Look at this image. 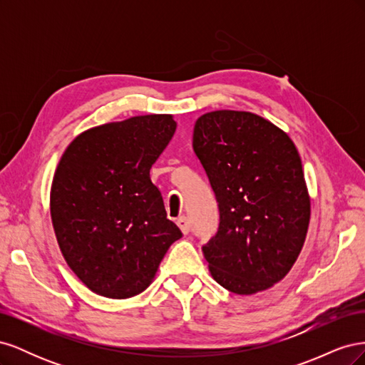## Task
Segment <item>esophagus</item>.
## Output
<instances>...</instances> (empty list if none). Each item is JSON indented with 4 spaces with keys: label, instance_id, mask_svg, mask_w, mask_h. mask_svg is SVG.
I'll use <instances>...</instances> for the list:
<instances>
[{
    "label": "esophagus",
    "instance_id": "34e87169",
    "mask_svg": "<svg viewBox=\"0 0 365 365\" xmlns=\"http://www.w3.org/2000/svg\"><path fill=\"white\" fill-rule=\"evenodd\" d=\"M176 224H178V227L181 228V231H182L184 235H189L190 233V222H189V219H187L185 216L178 217V220H176Z\"/></svg>",
    "mask_w": 365,
    "mask_h": 365
}]
</instances>
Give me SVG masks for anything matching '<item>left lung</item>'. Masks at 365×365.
<instances>
[{"label": "left lung", "instance_id": "left-lung-1", "mask_svg": "<svg viewBox=\"0 0 365 365\" xmlns=\"http://www.w3.org/2000/svg\"><path fill=\"white\" fill-rule=\"evenodd\" d=\"M193 150L219 208L202 247L212 277L240 295L271 288L295 263L311 217L295 145L271 121L225 109L196 120Z\"/></svg>", "mask_w": 365, "mask_h": 365}]
</instances>
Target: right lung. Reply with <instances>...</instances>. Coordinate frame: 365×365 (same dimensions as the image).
<instances>
[{
  "label": "right lung",
  "instance_id": "right-lung-1",
  "mask_svg": "<svg viewBox=\"0 0 365 365\" xmlns=\"http://www.w3.org/2000/svg\"><path fill=\"white\" fill-rule=\"evenodd\" d=\"M175 129L165 114L97 126L76 137L58 164L54 233L68 267L98 295L120 300L145 291L182 236L149 175Z\"/></svg>",
  "mask_w": 365,
  "mask_h": 365
}]
</instances>
